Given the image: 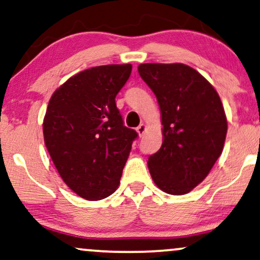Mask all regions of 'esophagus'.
I'll return each instance as SVG.
<instances>
[{
    "label": "esophagus",
    "instance_id": "esophagus-1",
    "mask_svg": "<svg viewBox=\"0 0 260 260\" xmlns=\"http://www.w3.org/2000/svg\"><path fill=\"white\" fill-rule=\"evenodd\" d=\"M145 131H146V126L144 123H140L139 126L137 127V132H138V134H139V136L141 137L143 136L144 133H145Z\"/></svg>",
    "mask_w": 260,
    "mask_h": 260
}]
</instances>
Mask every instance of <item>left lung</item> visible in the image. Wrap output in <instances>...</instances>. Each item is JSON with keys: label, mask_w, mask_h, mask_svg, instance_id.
<instances>
[{"label": "left lung", "mask_w": 260, "mask_h": 260, "mask_svg": "<svg viewBox=\"0 0 260 260\" xmlns=\"http://www.w3.org/2000/svg\"><path fill=\"white\" fill-rule=\"evenodd\" d=\"M141 79L158 101L163 143L149 157L154 183L169 194H186L208 176L226 136L222 102L211 84L189 66L144 63Z\"/></svg>", "instance_id": "left-lung-1"}]
</instances>
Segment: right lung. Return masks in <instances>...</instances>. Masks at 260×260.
I'll return each instance as SVG.
<instances>
[{
  "instance_id": "1",
  "label": "right lung",
  "mask_w": 260,
  "mask_h": 260,
  "mask_svg": "<svg viewBox=\"0 0 260 260\" xmlns=\"http://www.w3.org/2000/svg\"><path fill=\"white\" fill-rule=\"evenodd\" d=\"M131 64L98 66L54 92L43 122L45 146L66 185L86 200L116 190L138 133L123 124L115 97Z\"/></svg>"
}]
</instances>
